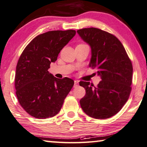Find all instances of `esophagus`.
<instances>
[{
    "label": "esophagus",
    "mask_w": 147,
    "mask_h": 147,
    "mask_svg": "<svg viewBox=\"0 0 147 147\" xmlns=\"http://www.w3.org/2000/svg\"><path fill=\"white\" fill-rule=\"evenodd\" d=\"M78 86V80H74V87L76 88Z\"/></svg>",
    "instance_id": "1"
}]
</instances>
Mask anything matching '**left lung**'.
Returning <instances> with one entry per match:
<instances>
[{
  "label": "left lung",
  "mask_w": 147,
  "mask_h": 147,
  "mask_svg": "<svg viewBox=\"0 0 147 147\" xmlns=\"http://www.w3.org/2000/svg\"><path fill=\"white\" fill-rule=\"evenodd\" d=\"M79 36L89 44L92 57L90 67L97 69L101 80L97 87L80 81L86 90L81 108L90 117L106 119L119 112L131 90L133 67L122 44L115 36L97 28L79 29Z\"/></svg>",
  "instance_id": "1"
}]
</instances>
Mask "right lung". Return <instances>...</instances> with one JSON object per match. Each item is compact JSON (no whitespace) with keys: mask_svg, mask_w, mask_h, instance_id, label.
Segmentation results:
<instances>
[{"mask_svg":"<svg viewBox=\"0 0 147 147\" xmlns=\"http://www.w3.org/2000/svg\"><path fill=\"white\" fill-rule=\"evenodd\" d=\"M75 34L74 30H67L39 34L19 58L15 76L16 96L23 109L34 118L44 119L56 115L73 88L72 79L57 78L48 70Z\"/></svg>","mask_w":147,"mask_h":147,"instance_id":"add662e5","label":"right lung"}]
</instances>
